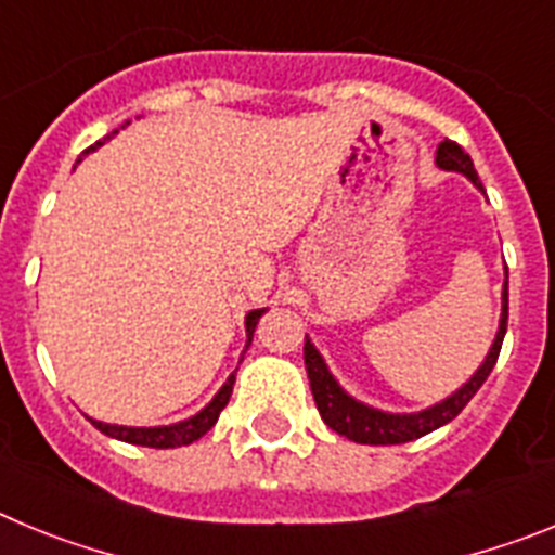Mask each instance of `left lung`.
Instances as JSON below:
<instances>
[{"instance_id":"left-lung-1","label":"left lung","mask_w":555,"mask_h":555,"mask_svg":"<svg viewBox=\"0 0 555 555\" xmlns=\"http://www.w3.org/2000/svg\"><path fill=\"white\" fill-rule=\"evenodd\" d=\"M436 164L448 171H461L467 175L478 189H483L478 180V171H475L473 158H469L464 146H459L455 141L444 139L436 150ZM508 325V269H506V286H503V313H500V331L494 336V345L489 350L487 361L480 364V370L469 377L467 384L461 386L455 395H450L448 400L436 403L434 409L420 411V414H386V411L370 409V405L358 403L347 395L341 386L333 380V375L327 372L325 361L317 352V347L311 341H306V370L308 380H311V395L313 403L320 409L322 420H325L327 428H333L336 434L347 436L350 442L358 444H403L411 439H420V436L430 434V430L442 428L450 420L464 411V405L475 397V391L483 386V380L489 377L492 366L498 364L500 347H503V336H506Z\"/></svg>"}]
</instances>
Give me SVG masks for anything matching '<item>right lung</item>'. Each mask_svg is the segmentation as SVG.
Returning a JSON list of instances; mask_svg holds the SVG:
<instances>
[{"instance_id":"add662e5","label":"right lung","mask_w":555,"mask_h":555,"mask_svg":"<svg viewBox=\"0 0 555 555\" xmlns=\"http://www.w3.org/2000/svg\"><path fill=\"white\" fill-rule=\"evenodd\" d=\"M113 132H116V130H113ZM105 139H111V135H105ZM105 139L96 141V144L88 146V150H96V146H102V144H105ZM86 152H82V155H86ZM261 313H263V308L247 313L249 341H253L255 325H258V320H261ZM233 384H235V375H230L228 384L219 389V395L214 397V400H210V403L205 405V409L199 411L197 416L183 420V423H178V425H164V428H125V425L96 423V420H91V423H94L96 428H100L105 436H113V439H121V442H130V444H141V448H158V450L183 448V444L197 442L199 436H205L210 428H214V425H217L219 414H222V409L228 405L230 395H233Z\"/></svg>"}]
</instances>
